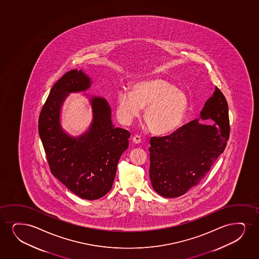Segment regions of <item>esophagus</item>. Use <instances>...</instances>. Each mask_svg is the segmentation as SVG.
I'll use <instances>...</instances> for the list:
<instances>
[{
  "label": "esophagus",
  "mask_w": 259,
  "mask_h": 259,
  "mask_svg": "<svg viewBox=\"0 0 259 259\" xmlns=\"http://www.w3.org/2000/svg\"><path fill=\"white\" fill-rule=\"evenodd\" d=\"M132 142L134 143V144H138L141 143V137L140 136H138V135H136L132 138Z\"/></svg>",
  "instance_id": "1"
}]
</instances>
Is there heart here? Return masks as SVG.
Returning a JSON list of instances; mask_svg holds the SVG:
<instances>
[{"label":"heart","mask_w":259,"mask_h":259,"mask_svg":"<svg viewBox=\"0 0 259 259\" xmlns=\"http://www.w3.org/2000/svg\"><path fill=\"white\" fill-rule=\"evenodd\" d=\"M145 107L144 117L148 128L154 134H169L186 117L189 99L186 93L161 78L135 82L131 93H118L116 116L121 123L130 124Z\"/></svg>","instance_id":"heart-1"}]
</instances>
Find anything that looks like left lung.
<instances>
[{"instance_id": "1", "label": "left lung", "mask_w": 259, "mask_h": 259, "mask_svg": "<svg viewBox=\"0 0 259 259\" xmlns=\"http://www.w3.org/2000/svg\"><path fill=\"white\" fill-rule=\"evenodd\" d=\"M211 118L213 125L199 119ZM229 137V107L218 88L206 100L199 117L163 138H151L150 179L152 187L165 198L181 196L200 183Z\"/></svg>"}]
</instances>
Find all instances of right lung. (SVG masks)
Instances as JSON below:
<instances>
[{"instance_id": "right-lung-1", "label": "right lung", "mask_w": 259, "mask_h": 259, "mask_svg": "<svg viewBox=\"0 0 259 259\" xmlns=\"http://www.w3.org/2000/svg\"><path fill=\"white\" fill-rule=\"evenodd\" d=\"M90 76L74 69L66 72L50 91L38 120V133L53 176L68 190L85 200L108 193L115 180L118 161L128 147L131 133L112 122L111 107L102 96L85 94L92 108L88 130L79 136L61 123L64 102L72 93L88 91Z\"/></svg>"}]
</instances>
